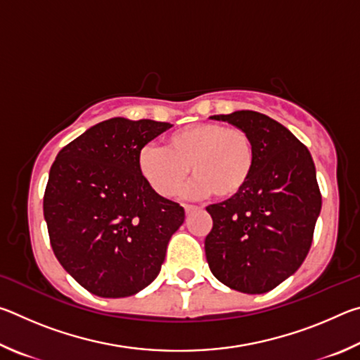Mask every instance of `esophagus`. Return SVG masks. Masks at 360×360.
<instances>
[{
    "label": "esophagus",
    "mask_w": 360,
    "mask_h": 360,
    "mask_svg": "<svg viewBox=\"0 0 360 360\" xmlns=\"http://www.w3.org/2000/svg\"><path fill=\"white\" fill-rule=\"evenodd\" d=\"M198 208L197 206H192V205H184V211H186V214H192V212H195L197 211Z\"/></svg>",
    "instance_id": "1"
}]
</instances>
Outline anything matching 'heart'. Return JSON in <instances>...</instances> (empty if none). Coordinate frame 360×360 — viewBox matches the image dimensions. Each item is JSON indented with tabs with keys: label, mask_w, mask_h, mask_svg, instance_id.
<instances>
[{
	"label": "heart",
	"mask_w": 360,
	"mask_h": 360,
	"mask_svg": "<svg viewBox=\"0 0 360 360\" xmlns=\"http://www.w3.org/2000/svg\"><path fill=\"white\" fill-rule=\"evenodd\" d=\"M255 163L251 135L216 122L187 125L167 138L165 148L146 144L138 152L139 173L160 197H173L192 169L197 178L186 188L187 197L235 198L248 187Z\"/></svg>",
	"instance_id": "b5f03b06"
}]
</instances>
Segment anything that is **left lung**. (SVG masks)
I'll use <instances>...</instances> for the list:
<instances>
[{
  "label": "left lung",
  "mask_w": 360,
  "mask_h": 360,
  "mask_svg": "<svg viewBox=\"0 0 360 360\" xmlns=\"http://www.w3.org/2000/svg\"><path fill=\"white\" fill-rule=\"evenodd\" d=\"M251 135L252 178L238 197L210 205V270L230 289L265 294L300 268L311 248L321 192L309 150L279 122L255 111L211 115Z\"/></svg>",
  "instance_id": "obj_1"
}]
</instances>
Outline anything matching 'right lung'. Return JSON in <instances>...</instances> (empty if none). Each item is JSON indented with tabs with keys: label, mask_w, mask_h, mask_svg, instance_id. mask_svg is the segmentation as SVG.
Returning <instances> with one entry per match:
<instances>
[{
	"label": "right lung",
	"mask_w": 360,
	"mask_h": 360,
	"mask_svg": "<svg viewBox=\"0 0 360 360\" xmlns=\"http://www.w3.org/2000/svg\"><path fill=\"white\" fill-rule=\"evenodd\" d=\"M112 117L58 152L44 219L53 254L76 281L105 298L135 295L154 281L184 208L158 195L138 169L143 146L172 129Z\"/></svg>",
	"instance_id": "right-lung-1"
}]
</instances>
